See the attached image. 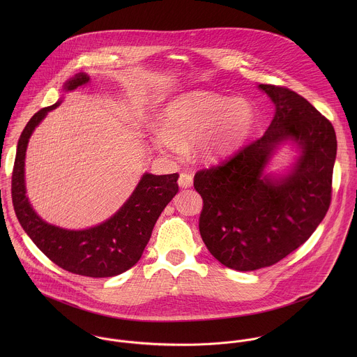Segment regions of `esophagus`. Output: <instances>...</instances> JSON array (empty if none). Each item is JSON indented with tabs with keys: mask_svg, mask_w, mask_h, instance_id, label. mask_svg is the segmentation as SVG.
Segmentation results:
<instances>
[{
	"mask_svg": "<svg viewBox=\"0 0 357 357\" xmlns=\"http://www.w3.org/2000/svg\"><path fill=\"white\" fill-rule=\"evenodd\" d=\"M192 184H194V177H192V174H190V173H187V172H184V173L180 174V177H178V185H180L181 188H191Z\"/></svg>",
	"mask_w": 357,
	"mask_h": 357,
	"instance_id": "esophagus-1",
	"label": "esophagus"
}]
</instances>
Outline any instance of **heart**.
Returning a JSON list of instances; mask_svg holds the SVG:
<instances>
[{"instance_id": "obj_1", "label": "heart", "mask_w": 357, "mask_h": 357, "mask_svg": "<svg viewBox=\"0 0 357 357\" xmlns=\"http://www.w3.org/2000/svg\"><path fill=\"white\" fill-rule=\"evenodd\" d=\"M255 122V107L245 98L197 91L165 105L151 140L159 153L174 155L192 143L198 158L214 159L239 146Z\"/></svg>"}]
</instances>
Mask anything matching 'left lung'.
I'll return each mask as SVG.
<instances>
[{
    "mask_svg": "<svg viewBox=\"0 0 357 357\" xmlns=\"http://www.w3.org/2000/svg\"><path fill=\"white\" fill-rule=\"evenodd\" d=\"M258 89L275 104L264 136L194 177L204 199L199 231L207 250L243 272L276 264L314 232L331 202L337 155L331 122L306 99L282 86ZM283 144L296 149V160L283 175L266 172Z\"/></svg>",
    "mask_w": 357,
    "mask_h": 357,
    "instance_id": "obj_1",
    "label": "left lung"
}]
</instances>
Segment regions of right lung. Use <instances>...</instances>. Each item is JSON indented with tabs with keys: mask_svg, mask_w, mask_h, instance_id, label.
Masks as SVG:
<instances>
[{
	"mask_svg": "<svg viewBox=\"0 0 357 357\" xmlns=\"http://www.w3.org/2000/svg\"><path fill=\"white\" fill-rule=\"evenodd\" d=\"M89 79L86 73H78L66 81L63 91L71 92L86 85ZM61 102L60 99L34 114L20 135L12 173L15 213L36 246L60 268L89 278L115 276L140 259L158 217L178 192V174L144 173L128 201L95 227L75 231L44 221L26 195L24 159L33 132Z\"/></svg>",
	"mask_w": 357,
	"mask_h": 357,
	"instance_id": "1",
	"label": "right lung"
}]
</instances>
